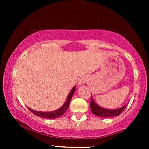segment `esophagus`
Returning <instances> with one entry per match:
<instances>
[{"label": "esophagus", "mask_w": 149, "mask_h": 149, "mask_svg": "<svg viewBox=\"0 0 149 149\" xmlns=\"http://www.w3.org/2000/svg\"><path fill=\"white\" fill-rule=\"evenodd\" d=\"M87 81V77L86 76H81L80 78L78 79V84L79 85H82L84 84Z\"/></svg>", "instance_id": "34e87169"}]
</instances>
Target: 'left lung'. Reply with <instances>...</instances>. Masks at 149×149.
Segmentation results:
<instances>
[{
	"mask_svg": "<svg viewBox=\"0 0 149 149\" xmlns=\"http://www.w3.org/2000/svg\"><path fill=\"white\" fill-rule=\"evenodd\" d=\"M127 105L122 107L120 108L114 109V110H110V109L104 108L102 107L99 106L98 104H96L93 100V96L91 95V101H90V108L93 113L97 116L102 117V118H112V117L118 116L122 113Z\"/></svg>",
	"mask_w": 149,
	"mask_h": 149,
	"instance_id": "obj_1",
	"label": "left lung"
}]
</instances>
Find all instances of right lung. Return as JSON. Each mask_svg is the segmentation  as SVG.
I'll return each instance as SVG.
<instances>
[{
	"instance_id": "1",
	"label": "right lung",
	"mask_w": 149,
	"mask_h": 149,
	"mask_svg": "<svg viewBox=\"0 0 149 149\" xmlns=\"http://www.w3.org/2000/svg\"><path fill=\"white\" fill-rule=\"evenodd\" d=\"M76 90V86H74L72 89V90L70 91V93H68V95L66 98V101H65V103L63 104V106L60 107V108L57 109L56 110H54V111L51 112H41V111H36V110H32L31 108H29V110L32 112L33 113L35 114L36 116H37L39 117H42L45 119H56L57 117L61 116L62 115L65 113V112L66 111L67 109H68V106H69V104H70L71 99L72 98V95H73L74 93L75 92Z\"/></svg>"
}]
</instances>
